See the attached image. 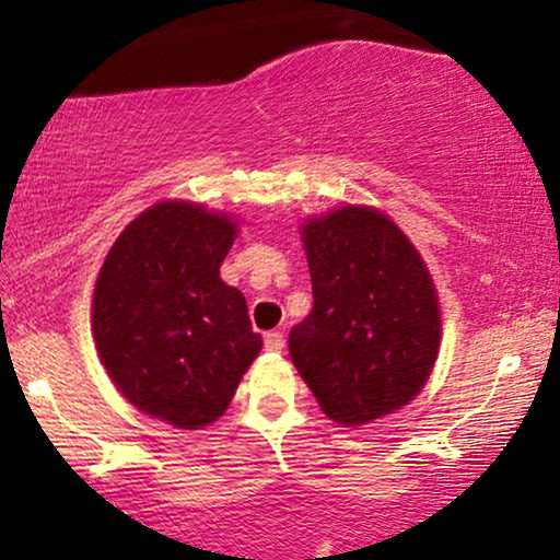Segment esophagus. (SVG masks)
Returning <instances> with one entry per match:
<instances>
[{
    "label": "esophagus",
    "mask_w": 560,
    "mask_h": 560,
    "mask_svg": "<svg viewBox=\"0 0 560 560\" xmlns=\"http://www.w3.org/2000/svg\"><path fill=\"white\" fill-rule=\"evenodd\" d=\"M282 347H285V336H282L280 331L265 334V349L267 351H282Z\"/></svg>",
    "instance_id": "1"
}]
</instances>
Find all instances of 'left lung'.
I'll list each match as a JSON object with an SVG mask.
<instances>
[{
	"instance_id": "8db88e82",
	"label": "left lung",
	"mask_w": 560,
	"mask_h": 560,
	"mask_svg": "<svg viewBox=\"0 0 560 560\" xmlns=\"http://www.w3.org/2000/svg\"><path fill=\"white\" fill-rule=\"evenodd\" d=\"M313 311L290 331V359L341 425L408 405L439 357L433 280L408 236L370 206L303 224Z\"/></svg>"
}]
</instances>
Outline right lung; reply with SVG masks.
I'll use <instances>...</instances> for the list:
<instances>
[{
    "instance_id": "right-lung-1",
    "label": "right lung",
    "mask_w": 560,
    "mask_h": 560,
    "mask_svg": "<svg viewBox=\"0 0 560 560\" xmlns=\"http://www.w3.org/2000/svg\"><path fill=\"white\" fill-rule=\"evenodd\" d=\"M236 224L188 201L142 211L94 290L98 357L137 410L196 431L229 408L262 349L247 301L219 278Z\"/></svg>"
}]
</instances>
